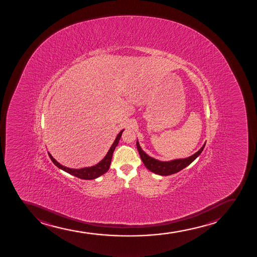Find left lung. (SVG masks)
I'll use <instances>...</instances> for the list:
<instances>
[{
	"label": "left lung",
	"mask_w": 257,
	"mask_h": 257,
	"mask_svg": "<svg viewBox=\"0 0 257 257\" xmlns=\"http://www.w3.org/2000/svg\"><path fill=\"white\" fill-rule=\"evenodd\" d=\"M136 145H137V149H138L141 160H142V162H143L147 169H149L152 173L158 174V175L168 176L183 170L184 168L188 167L191 162H194L200 156V153L202 152L205 143L203 145L202 147L196 153L192 155L191 157H187L184 159L173 160V161H169V162H162L159 160L154 159L153 157H149L148 155L146 154V152H144L143 150L141 149L138 141H137Z\"/></svg>",
	"instance_id": "obj_1"
}]
</instances>
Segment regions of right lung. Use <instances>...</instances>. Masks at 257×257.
<instances>
[{
  "label": "right lung",
  "instance_id": "right-lung-1",
  "mask_svg": "<svg viewBox=\"0 0 257 257\" xmlns=\"http://www.w3.org/2000/svg\"><path fill=\"white\" fill-rule=\"evenodd\" d=\"M123 130H121L118 135H117L116 140H115L113 144H112V146H111V148L109 149L108 152H107V154L105 155V157L98 164L89 167V168H80V169H73V168H67V167L61 165L59 162H57L52 157V155L50 154L48 152L49 157H50V158H51L55 165L57 166V168L62 169V170L65 171V172L69 173L71 175L75 176L78 179H85V180L96 179V178L100 177V176L102 175V174H104V173H106L108 171L110 165H111V157H112L114 150H115L116 146L118 144L119 140H120L121 136H122Z\"/></svg>",
  "mask_w": 257,
  "mask_h": 257
}]
</instances>
